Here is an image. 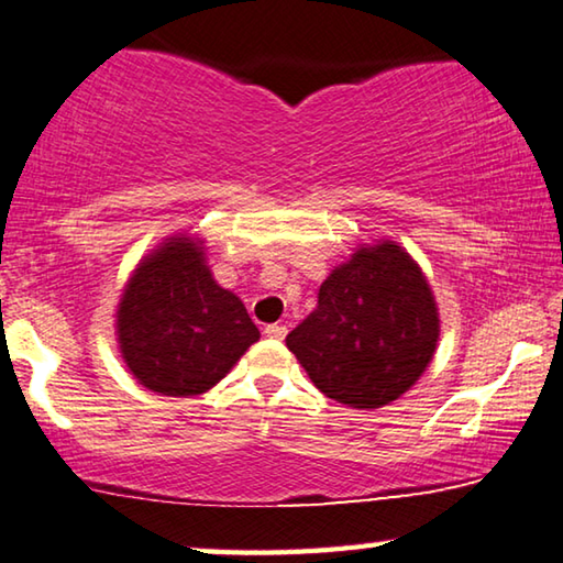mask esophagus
Here are the masks:
<instances>
[{"mask_svg":"<svg viewBox=\"0 0 563 563\" xmlns=\"http://www.w3.org/2000/svg\"><path fill=\"white\" fill-rule=\"evenodd\" d=\"M285 333H288V328L280 325V323H271V325H265V335H267V338H275V341H283Z\"/></svg>","mask_w":563,"mask_h":563,"instance_id":"obj_1","label":"esophagus"}]
</instances>
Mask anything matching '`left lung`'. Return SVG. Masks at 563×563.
<instances>
[{
	"label": "left lung",
	"mask_w": 563,
	"mask_h": 563,
	"mask_svg": "<svg viewBox=\"0 0 563 563\" xmlns=\"http://www.w3.org/2000/svg\"><path fill=\"white\" fill-rule=\"evenodd\" d=\"M439 310L421 267L394 243L355 250L318 290V308L285 345L328 398L380 408L431 363Z\"/></svg>",
	"instance_id": "1"
}]
</instances>
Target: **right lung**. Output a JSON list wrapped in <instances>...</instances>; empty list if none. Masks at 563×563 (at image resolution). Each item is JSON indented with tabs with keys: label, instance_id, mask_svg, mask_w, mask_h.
I'll return each instance as SVG.
<instances>
[{
	"label": "right lung",
	"instance_id": "1",
	"mask_svg": "<svg viewBox=\"0 0 563 563\" xmlns=\"http://www.w3.org/2000/svg\"><path fill=\"white\" fill-rule=\"evenodd\" d=\"M118 333L132 376L163 396L205 394L261 338L187 238H173L137 267L120 302Z\"/></svg>",
	"mask_w": 563,
	"mask_h": 563
}]
</instances>
